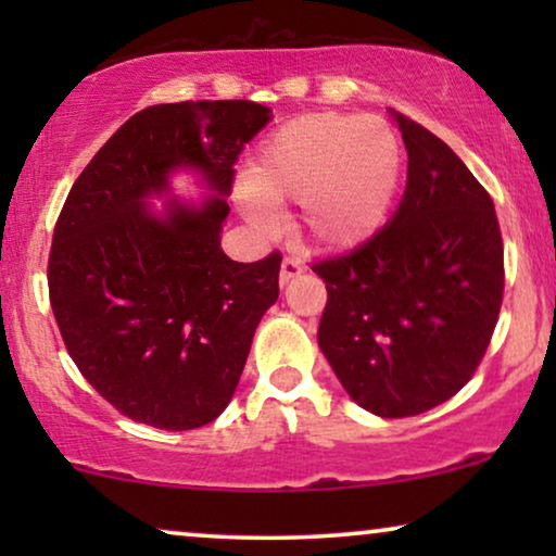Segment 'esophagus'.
Returning <instances> with one entry per match:
<instances>
[{"mask_svg":"<svg viewBox=\"0 0 556 556\" xmlns=\"http://www.w3.org/2000/svg\"><path fill=\"white\" fill-rule=\"evenodd\" d=\"M301 273H303L301 261H295V257H283V263H280V286H286L288 280L301 276Z\"/></svg>","mask_w":556,"mask_h":556,"instance_id":"esophagus-1","label":"esophagus"}]
</instances>
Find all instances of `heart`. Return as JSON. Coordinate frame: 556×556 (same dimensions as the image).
Here are the masks:
<instances>
[{
    "label": "heart",
    "instance_id": "b5f03b06",
    "mask_svg": "<svg viewBox=\"0 0 556 556\" xmlns=\"http://www.w3.org/2000/svg\"><path fill=\"white\" fill-rule=\"evenodd\" d=\"M400 174V139L382 118L314 113L265 141L242 212L268 232L273 215L265 204L301 202V230L314 245L354 248L382 227Z\"/></svg>",
    "mask_w": 556,
    "mask_h": 556
}]
</instances>
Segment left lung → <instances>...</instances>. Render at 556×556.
Here are the masks:
<instances>
[{
    "label": "left lung",
    "instance_id": "8db88e82",
    "mask_svg": "<svg viewBox=\"0 0 556 556\" xmlns=\"http://www.w3.org/2000/svg\"><path fill=\"white\" fill-rule=\"evenodd\" d=\"M407 185L390 223L311 265L326 283L318 346L356 405L413 417L460 392L504 301V242L491 194L455 151L394 113Z\"/></svg>",
    "mask_w": 556,
    "mask_h": 556
}]
</instances>
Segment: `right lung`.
Listing matches in <instances>:
<instances>
[{
  "mask_svg": "<svg viewBox=\"0 0 556 556\" xmlns=\"http://www.w3.org/2000/svg\"><path fill=\"white\" fill-rule=\"evenodd\" d=\"M268 121L253 101L149 105L90 159L60 210L48 261L60 337L90 387L134 422L215 420L278 299V250L235 263L219 248L235 162ZM179 165L216 194L154 216L146 200Z\"/></svg>",
  "mask_w": 556,
  "mask_h": 556,
  "instance_id": "1",
  "label": "right lung"
}]
</instances>
